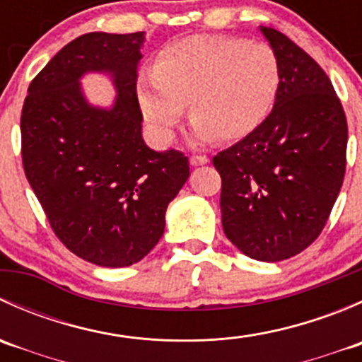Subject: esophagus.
<instances>
[{"mask_svg": "<svg viewBox=\"0 0 362 362\" xmlns=\"http://www.w3.org/2000/svg\"><path fill=\"white\" fill-rule=\"evenodd\" d=\"M189 163H191L192 166H203V164L208 163V158L206 156H191V158H189Z\"/></svg>", "mask_w": 362, "mask_h": 362, "instance_id": "esophagus-1", "label": "esophagus"}]
</instances>
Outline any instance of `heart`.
Returning <instances> with one entry per match:
<instances>
[{"label": "heart", "instance_id": "obj_1", "mask_svg": "<svg viewBox=\"0 0 362 362\" xmlns=\"http://www.w3.org/2000/svg\"><path fill=\"white\" fill-rule=\"evenodd\" d=\"M280 82V61L266 43L198 35L164 47L154 73L138 80L136 96L160 140L173 136L189 105L198 144L235 141L268 119Z\"/></svg>", "mask_w": 362, "mask_h": 362}]
</instances>
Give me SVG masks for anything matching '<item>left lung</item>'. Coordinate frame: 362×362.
Here are the masks:
<instances>
[{
	"instance_id": "1",
	"label": "left lung",
	"mask_w": 362,
	"mask_h": 362,
	"mask_svg": "<svg viewBox=\"0 0 362 362\" xmlns=\"http://www.w3.org/2000/svg\"><path fill=\"white\" fill-rule=\"evenodd\" d=\"M282 82L268 119L218 152L222 228L255 261L289 259L315 242L346 164L345 112L324 69L293 40L261 25Z\"/></svg>"
}]
</instances>
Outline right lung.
<instances>
[{
  "label": "right lung",
  "mask_w": 362,
  "mask_h": 362,
  "mask_svg": "<svg viewBox=\"0 0 362 362\" xmlns=\"http://www.w3.org/2000/svg\"><path fill=\"white\" fill-rule=\"evenodd\" d=\"M145 33H87L64 45L29 83L23 164L57 238L105 268L141 261L164 233L171 199L189 178V159L158 152L141 136L136 96ZM105 72L112 107L86 101L79 78Z\"/></svg>",
  "instance_id": "add662e5"
}]
</instances>
